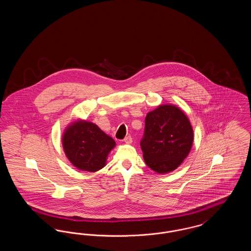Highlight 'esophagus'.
Masks as SVG:
<instances>
[{
    "label": "esophagus",
    "mask_w": 251,
    "mask_h": 251,
    "mask_svg": "<svg viewBox=\"0 0 251 251\" xmlns=\"http://www.w3.org/2000/svg\"><path fill=\"white\" fill-rule=\"evenodd\" d=\"M124 142L126 144H131L132 142V138H131V135H128L124 138Z\"/></svg>",
    "instance_id": "obj_1"
}]
</instances>
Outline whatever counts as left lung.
<instances>
[{
  "label": "left lung",
  "mask_w": 251,
  "mask_h": 251,
  "mask_svg": "<svg viewBox=\"0 0 251 251\" xmlns=\"http://www.w3.org/2000/svg\"><path fill=\"white\" fill-rule=\"evenodd\" d=\"M193 129L184 113L174 105H160L148 113L140 141L147 166L158 173L175 170L190 152Z\"/></svg>",
  "instance_id": "obj_1"
}]
</instances>
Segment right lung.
<instances>
[{
    "label": "right lung",
    "mask_w": 251,
    "mask_h": 251,
    "mask_svg": "<svg viewBox=\"0 0 251 251\" xmlns=\"http://www.w3.org/2000/svg\"><path fill=\"white\" fill-rule=\"evenodd\" d=\"M115 145L112 137L87 121L73 123L63 135V148L72 165L90 172L105 166L108 153Z\"/></svg>",
    "instance_id": "obj_1"
}]
</instances>
